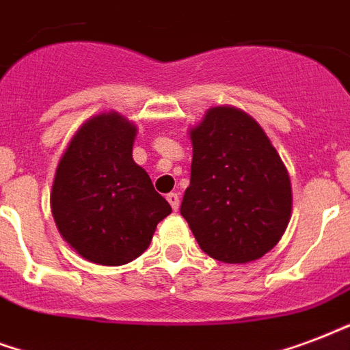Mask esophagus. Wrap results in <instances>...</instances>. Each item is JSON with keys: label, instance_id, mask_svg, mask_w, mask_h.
<instances>
[{"label": "esophagus", "instance_id": "obj_1", "mask_svg": "<svg viewBox=\"0 0 350 350\" xmlns=\"http://www.w3.org/2000/svg\"><path fill=\"white\" fill-rule=\"evenodd\" d=\"M167 200H169V204L172 205V209L178 211V207H180V194L169 193V194H167Z\"/></svg>", "mask_w": 350, "mask_h": 350}]
</instances>
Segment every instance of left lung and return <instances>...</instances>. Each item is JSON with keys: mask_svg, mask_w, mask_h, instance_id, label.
<instances>
[{"mask_svg": "<svg viewBox=\"0 0 350 350\" xmlns=\"http://www.w3.org/2000/svg\"><path fill=\"white\" fill-rule=\"evenodd\" d=\"M191 185L181 202L209 257L246 264L270 252L292 217V185L281 156L253 117L233 106L205 111L191 128Z\"/></svg>", "mask_w": 350, "mask_h": 350, "instance_id": "obj_1", "label": "left lung"}]
</instances>
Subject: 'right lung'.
Returning a JSON list of instances; mask_svg holds the SVG:
<instances>
[{"instance_id": "right-lung-1", "label": "right lung", "mask_w": 350, "mask_h": 350, "mask_svg": "<svg viewBox=\"0 0 350 350\" xmlns=\"http://www.w3.org/2000/svg\"><path fill=\"white\" fill-rule=\"evenodd\" d=\"M135 133L117 111L98 113L77 130L57 167L51 213L64 240L90 262L121 266L137 258L172 213L133 161Z\"/></svg>"}]
</instances>
